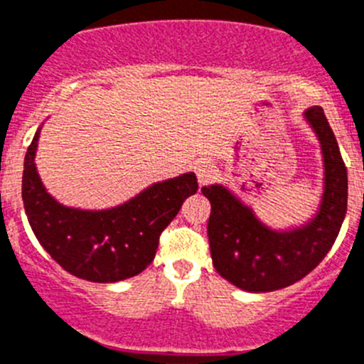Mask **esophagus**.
<instances>
[{"label": "esophagus", "instance_id": "obj_1", "mask_svg": "<svg viewBox=\"0 0 364 364\" xmlns=\"http://www.w3.org/2000/svg\"><path fill=\"white\" fill-rule=\"evenodd\" d=\"M215 174V166L210 161H199L196 163V176H198L199 185L210 181Z\"/></svg>", "mask_w": 364, "mask_h": 364}]
</instances>
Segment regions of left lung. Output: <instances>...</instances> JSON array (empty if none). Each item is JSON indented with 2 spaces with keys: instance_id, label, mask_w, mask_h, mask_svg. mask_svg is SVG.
Wrapping results in <instances>:
<instances>
[{
  "instance_id": "obj_1",
  "label": "left lung",
  "mask_w": 364,
  "mask_h": 364,
  "mask_svg": "<svg viewBox=\"0 0 364 364\" xmlns=\"http://www.w3.org/2000/svg\"><path fill=\"white\" fill-rule=\"evenodd\" d=\"M323 158V194L316 214L299 227L272 228L228 186H203L212 205L208 241L221 277L245 292H274L314 270L341 230L348 201V176L339 145L321 107L303 114Z\"/></svg>"
}]
</instances>
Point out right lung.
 <instances>
[{
  "label": "right lung",
  "instance_id": "add662e5",
  "mask_svg": "<svg viewBox=\"0 0 364 364\" xmlns=\"http://www.w3.org/2000/svg\"><path fill=\"white\" fill-rule=\"evenodd\" d=\"M36 132L23 165L21 198L32 232L68 274L94 283H116L141 274L154 261L159 234L198 192L194 172L152 183L121 205L83 210L55 201L36 168Z\"/></svg>",
  "mask_w": 364,
  "mask_h": 364
}]
</instances>
